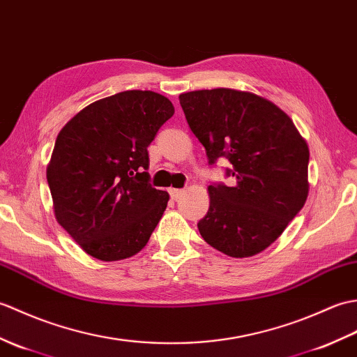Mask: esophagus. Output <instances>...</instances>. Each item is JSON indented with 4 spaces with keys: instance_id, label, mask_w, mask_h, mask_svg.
Here are the masks:
<instances>
[{
    "instance_id": "esophagus-1",
    "label": "esophagus",
    "mask_w": 357,
    "mask_h": 357,
    "mask_svg": "<svg viewBox=\"0 0 357 357\" xmlns=\"http://www.w3.org/2000/svg\"><path fill=\"white\" fill-rule=\"evenodd\" d=\"M183 194H185L183 189H174V188L169 189V195H171L172 200H178Z\"/></svg>"
}]
</instances>
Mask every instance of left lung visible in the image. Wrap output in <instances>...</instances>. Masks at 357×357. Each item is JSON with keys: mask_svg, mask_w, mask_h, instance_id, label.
I'll list each match as a JSON object with an SVG mask.
<instances>
[{"mask_svg": "<svg viewBox=\"0 0 357 357\" xmlns=\"http://www.w3.org/2000/svg\"><path fill=\"white\" fill-rule=\"evenodd\" d=\"M208 163L225 157L235 185H209L203 240L234 258L268 248L303 209L308 194V146L295 123L271 100L248 91L213 89L178 96Z\"/></svg>", "mask_w": 357, "mask_h": 357, "instance_id": "8db88e82", "label": "left lung"}]
</instances>
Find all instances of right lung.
Segmentation results:
<instances>
[{"label": "right lung", "instance_id": "right-lung-1", "mask_svg": "<svg viewBox=\"0 0 357 357\" xmlns=\"http://www.w3.org/2000/svg\"><path fill=\"white\" fill-rule=\"evenodd\" d=\"M172 114L168 98L128 90L93 102L58 134L47 166L54 215L93 258L136 255L160 221L169 195L149 183L148 146Z\"/></svg>", "mask_w": 357, "mask_h": 357}]
</instances>
